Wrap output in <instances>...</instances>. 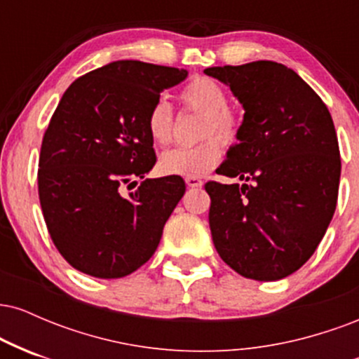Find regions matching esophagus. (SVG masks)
Instances as JSON below:
<instances>
[{"mask_svg":"<svg viewBox=\"0 0 359 359\" xmlns=\"http://www.w3.org/2000/svg\"><path fill=\"white\" fill-rule=\"evenodd\" d=\"M185 184H187L189 187H201V185H203V180H201L199 177H185Z\"/></svg>","mask_w":359,"mask_h":359,"instance_id":"1","label":"esophagus"}]
</instances>
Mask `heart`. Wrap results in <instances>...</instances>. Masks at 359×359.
Listing matches in <instances>:
<instances>
[{"mask_svg": "<svg viewBox=\"0 0 359 359\" xmlns=\"http://www.w3.org/2000/svg\"><path fill=\"white\" fill-rule=\"evenodd\" d=\"M179 101L184 109L204 114L201 137L208 138L196 147H179L160 155L158 167L167 175L201 177L217 165L222 155V143H233L240 137L241 119L228 106V93L211 77H192L179 90ZM174 111L170 104L158 97L147 116L148 135L156 145H167L174 135ZM216 134L217 139L212 137ZM212 138L209 139L208 137Z\"/></svg>", "mask_w": 359, "mask_h": 359, "instance_id": "b5f03b06", "label": "heart"}]
</instances>
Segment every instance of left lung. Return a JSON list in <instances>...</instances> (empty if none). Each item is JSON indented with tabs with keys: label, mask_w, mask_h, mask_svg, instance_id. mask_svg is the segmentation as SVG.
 Returning a JSON list of instances; mask_svg holds the SVG:
<instances>
[{
	"label": "left lung",
	"mask_w": 359,
	"mask_h": 359,
	"mask_svg": "<svg viewBox=\"0 0 359 359\" xmlns=\"http://www.w3.org/2000/svg\"><path fill=\"white\" fill-rule=\"evenodd\" d=\"M204 74L228 84L245 108L240 143L217 168L241 184H205L214 246L243 277L285 278L312 257L336 211L341 158L331 113L277 62Z\"/></svg>",
	"instance_id": "8db88e82"
}]
</instances>
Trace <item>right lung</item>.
I'll return each instance as SVG.
<instances>
[{"mask_svg":"<svg viewBox=\"0 0 359 359\" xmlns=\"http://www.w3.org/2000/svg\"><path fill=\"white\" fill-rule=\"evenodd\" d=\"M187 71L116 60L69 86L52 114L39 160V197L53 245L96 278L133 273L155 253L182 199V177L144 179L155 165L147 116L163 89Z\"/></svg>","mask_w":359,"mask_h":359,"instance_id":"obj_1","label":"right lung"}]
</instances>
